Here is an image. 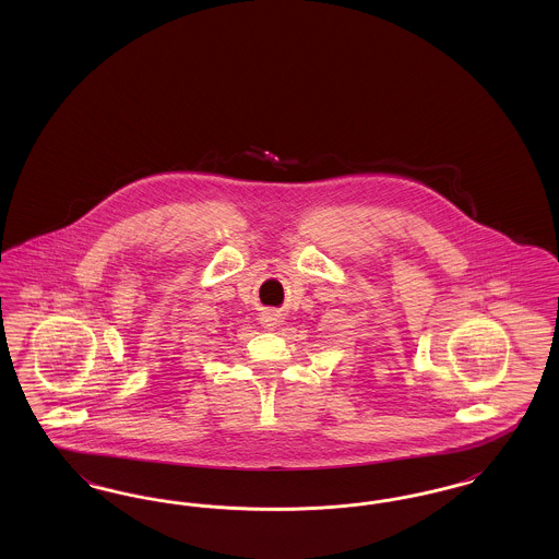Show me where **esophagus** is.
I'll return each mask as SVG.
<instances>
[{
    "label": "esophagus",
    "mask_w": 559,
    "mask_h": 559,
    "mask_svg": "<svg viewBox=\"0 0 559 559\" xmlns=\"http://www.w3.org/2000/svg\"><path fill=\"white\" fill-rule=\"evenodd\" d=\"M262 322H264V326H266V329H274L276 324H281V319H278V314H276V312H266Z\"/></svg>",
    "instance_id": "34e87169"
}]
</instances>
